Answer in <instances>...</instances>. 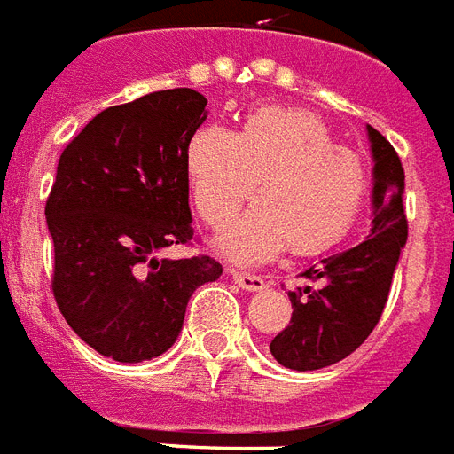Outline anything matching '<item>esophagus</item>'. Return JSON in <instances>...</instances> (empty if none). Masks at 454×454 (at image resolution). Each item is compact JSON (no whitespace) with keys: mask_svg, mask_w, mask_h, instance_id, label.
<instances>
[{"mask_svg":"<svg viewBox=\"0 0 454 454\" xmlns=\"http://www.w3.org/2000/svg\"><path fill=\"white\" fill-rule=\"evenodd\" d=\"M231 278H234V284L239 286V288L244 290H250V293H257V290H264V278L255 277V274H244V271H234L230 270Z\"/></svg>","mask_w":454,"mask_h":454,"instance_id":"esophagus-1","label":"esophagus"}]
</instances>
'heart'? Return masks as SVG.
Masks as SVG:
<instances>
[{"mask_svg": "<svg viewBox=\"0 0 454 454\" xmlns=\"http://www.w3.org/2000/svg\"><path fill=\"white\" fill-rule=\"evenodd\" d=\"M184 166L199 215L215 230L257 183L260 201L215 241L239 264L267 262L288 244L297 255L328 248L356 223L371 190L356 152L337 145L324 119L297 107H257L239 133L206 126L192 137Z\"/></svg>", "mask_w": 454, "mask_h": 454, "instance_id": "obj_1", "label": "heart"}]
</instances>
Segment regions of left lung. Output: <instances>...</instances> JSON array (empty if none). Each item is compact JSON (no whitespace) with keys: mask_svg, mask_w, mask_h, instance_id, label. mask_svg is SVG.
I'll use <instances>...</instances> for the list:
<instances>
[{"mask_svg":"<svg viewBox=\"0 0 454 454\" xmlns=\"http://www.w3.org/2000/svg\"><path fill=\"white\" fill-rule=\"evenodd\" d=\"M372 150L371 237L302 271L318 286L290 290V324L270 344L290 371H318L356 351L382 317L401 248L408 239L405 173L387 137L368 126Z\"/></svg>","mask_w":454,"mask_h":454,"instance_id":"1","label":"left lung"}]
</instances>
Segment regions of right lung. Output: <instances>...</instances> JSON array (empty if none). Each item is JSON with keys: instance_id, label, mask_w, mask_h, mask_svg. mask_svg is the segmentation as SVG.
Returning a JSON list of instances; mask_svg holds the SVG:
<instances>
[{"instance_id": "1", "label": "right lung", "mask_w": 454, "mask_h": 454, "mask_svg": "<svg viewBox=\"0 0 454 454\" xmlns=\"http://www.w3.org/2000/svg\"><path fill=\"white\" fill-rule=\"evenodd\" d=\"M199 90H154L90 119L60 154L46 201L53 297L83 342L119 364L161 356L213 257L159 260L194 237L187 147L206 121Z\"/></svg>"}]
</instances>
